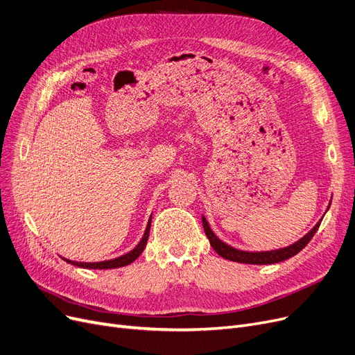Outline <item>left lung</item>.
Masks as SVG:
<instances>
[{
	"label": "left lung",
	"mask_w": 355,
	"mask_h": 355,
	"mask_svg": "<svg viewBox=\"0 0 355 355\" xmlns=\"http://www.w3.org/2000/svg\"><path fill=\"white\" fill-rule=\"evenodd\" d=\"M331 205V204H329ZM328 205V209H329ZM327 209V211H328ZM320 223H322V218L319 219V223L305 235L302 237L299 241L293 243L292 245H288L284 248H279V250H272V251H243L239 248H234L228 244H225L224 241L219 240L216 235L212 232L207 218L202 215V224H204V230L207 237L212 245V248L218 252L219 256L230 260V261H237V263H245V264H275V263H280L288 260L293 256H296L300 250H303L306 247V244L312 240V237L315 235V232L318 231Z\"/></svg>",
	"instance_id": "left-lung-1"
}]
</instances>
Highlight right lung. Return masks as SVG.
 I'll use <instances>...</instances> for the list:
<instances>
[{
	"label": "right lung",
	"mask_w": 355,
	"mask_h": 355,
	"mask_svg": "<svg viewBox=\"0 0 355 355\" xmlns=\"http://www.w3.org/2000/svg\"><path fill=\"white\" fill-rule=\"evenodd\" d=\"M150 225H151V216L148 219L147 223V227H146V231H144V235L141 241L136 245V248H132L130 252H127V254H123L120 257L116 259H112V260H105V261H98V263H80V261H72V260H67V259H63L66 263L69 264H73V266H78V267H83V268H96V270H105V268H118V267H124L130 263H132L134 260H136L143 250L146 248V244H147V240H148V234H150Z\"/></svg>",
	"instance_id": "right-lung-1"
}]
</instances>
